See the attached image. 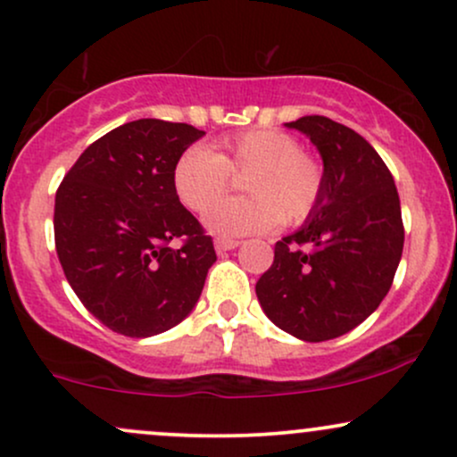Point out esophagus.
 Instances as JSON below:
<instances>
[{
	"instance_id": "esophagus-1",
	"label": "esophagus",
	"mask_w": 457,
	"mask_h": 457,
	"mask_svg": "<svg viewBox=\"0 0 457 457\" xmlns=\"http://www.w3.org/2000/svg\"><path fill=\"white\" fill-rule=\"evenodd\" d=\"M237 245V239H215V250H218V253H228V250H235Z\"/></svg>"
}]
</instances>
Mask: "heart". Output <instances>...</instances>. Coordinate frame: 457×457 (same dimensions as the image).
Masks as SVG:
<instances>
[{"label": "heart", "instance_id": "heart-1", "mask_svg": "<svg viewBox=\"0 0 457 457\" xmlns=\"http://www.w3.org/2000/svg\"><path fill=\"white\" fill-rule=\"evenodd\" d=\"M230 176L245 178L249 198L216 204ZM172 183L179 201L192 212H204L214 202L203 218L204 227L230 239L268 233L280 220L289 227L304 222L320 204L324 168L291 133L253 129L222 137L209 151L187 148L174 166Z\"/></svg>", "mask_w": 457, "mask_h": 457}]
</instances>
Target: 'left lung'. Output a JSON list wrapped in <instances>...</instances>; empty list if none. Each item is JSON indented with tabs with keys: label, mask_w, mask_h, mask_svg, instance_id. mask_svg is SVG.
Segmentation results:
<instances>
[{
	"label": "left lung",
	"mask_w": 457,
	"mask_h": 457,
	"mask_svg": "<svg viewBox=\"0 0 457 457\" xmlns=\"http://www.w3.org/2000/svg\"><path fill=\"white\" fill-rule=\"evenodd\" d=\"M324 160V192L304 227L276 242L256 283L265 315L280 330L320 343L345 335L380 306L403 250L393 174L362 136L326 116L287 122Z\"/></svg>",
	"instance_id": "8db88e82"
}]
</instances>
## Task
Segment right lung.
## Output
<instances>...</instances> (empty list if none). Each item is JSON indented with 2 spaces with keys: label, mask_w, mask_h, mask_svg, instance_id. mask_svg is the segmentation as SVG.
I'll return each instance as SVG.
<instances>
[{
  "label": "right lung",
  "mask_w": 457,
  "mask_h": 457,
  "mask_svg": "<svg viewBox=\"0 0 457 457\" xmlns=\"http://www.w3.org/2000/svg\"><path fill=\"white\" fill-rule=\"evenodd\" d=\"M204 131L140 118L86 148L55 192L60 265L81 304L118 335L145 339L183 321L215 250L174 192L179 157ZM181 238L179 249L167 245Z\"/></svg>",
  "instance_id": "1"
}]
</instances>
